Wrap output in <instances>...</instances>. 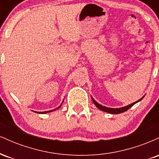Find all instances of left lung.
<instances>
[{
    "instance_id": "1",
    "label": "left lung",
    "mask_w": 159,
    "mask_h": 159,
    "mask_svg": "<svg viewBox=\"0 0 159 159\" xmlns=\"http://www.w3.org/2000/svg\"><path fill=\"white\" fill-rule=\"evenodd\" d=\"M144 97V96L142 97L141 98H140L139 100H138L137 102H133L132 104H130V105H127V106H125V107H119V108H112V107H105V106H103V105H100V104H98L97 102L95 101V99L93 97L92 98V100L93 102V103L95 104V105H96V107H98L99 110L102 111H105V112H107V113H109V114H121V113H123L125 112V111H126L127 110H129L130 107H132L133 105H134V104H136L137 102H138L141 101L142 98Z\"/></svg>"
}]
</instances>
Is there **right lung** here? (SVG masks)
Masks as SVG:
<instances>
[{
    "mask_svg": "<svg viewBox=\"0 0 159 159\" xmlns=\"http://www.w3.org/2000/svg\"><path fill=\"white\" fill-rule=\"evenodd\" d=\"M63 101H64V99H63ZM63 102L61 103V105H60L59 107H57V108H55V109H54V110H51V111H43V112H36V111H35V112H36V113H38V114H46V113H49V112H52V111H56V110H57V109H59L60 107H61V105H62V104H63Z\"/></svg>",
    "mask_w": 159,
    "mask_h": 159,
    "instance_id": "add662e5",
    "label": "right lung"
}]
</instances>
